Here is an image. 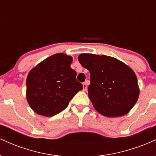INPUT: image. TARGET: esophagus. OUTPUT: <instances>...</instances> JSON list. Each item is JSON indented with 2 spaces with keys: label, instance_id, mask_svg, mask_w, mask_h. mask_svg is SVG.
Listing matches in <instances>:
<instances>
[{
  "label": "esophagus",
  "instance_id": "esophagus-1",
  "mask_svg": "<svg viewBox=\"0 0 156 156\" xmlns=\"http://www.w3.org/2000/svg\"><path fill=\"white\" fill-rule=\"evenodd\" d=\"M88 83H89V80H87V81H85L83 83V87L84 91H86L87 89V85H88Z\"/></svg>",
  "mask_w": 156,
  "mask_h": 156
}]
</instances>
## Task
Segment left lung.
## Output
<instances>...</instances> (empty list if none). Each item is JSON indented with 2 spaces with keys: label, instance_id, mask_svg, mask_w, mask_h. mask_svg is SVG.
<instances>
[{
  "label": "left lung",
  "instance_id": "left-lung-1",
  "mask_svg": "<svg viewBox=\"0 0 156 156\" xmlns=\"http://www.w3.org/2000/svg\"><path fill=\"white\" fill-rule=\"evenodd\" d=\"M78 59L90 73L89 98L98 113L107 117L124 116L138 101L136 76L121 61L92 53H81Z\"/></svg>",
  "mask_w": 156,
  "mask_h": 156
}]
</instances>
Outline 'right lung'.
<instances>
[{
    "instance_id": "1",
    "label": "right lung",
    "mask_w": 156,
    "mask_h": 156,
    "mask_svg": "<svg viewBox=\"0 0 156 156\" xmlns=\"http://www.w3.org/2000/svg\"><path fill=\"white\" fill-rule=\"evenodd\" d=\"M72 62L70 55L56 53L31 69L26 79V99L37 114L53 117L58 114L83 89L70 67Z\"/></svg>"
}]
</instances>
